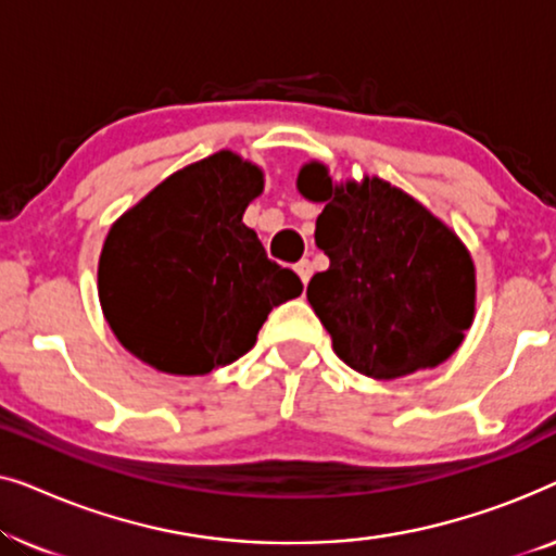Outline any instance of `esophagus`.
I'll list each match as a JSON object with an SVG mask.
<instances>
[{
  "label": "esophagus",
  "mask_w": 556,
  "mask_h": 556,
  "mask_svg": "<svg viewBox=\"0 0 556 556\" xmlns=\"http://www.w3.org/2000/svg\"><path fill=\"white\" fill-rule=\"evenodd\" d=\"M295 273H299V276H301L303 286H308L311 276H314V265H311V261H301V263H295Z\"/></svg>",
  "instance_id": "obj_1"
}]
</instances>
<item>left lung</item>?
Here are the masks:
<instances>
[{
    "mask_svg": "<svg viewBox=\"0 0 556 556\" xmlns=\"http://www.w3.org/2000/svg\"><path fill=\"white\" fill-rule=\"evenodd\" d=\"M299 189L326 202L316 245L329 268L311 278L306 295L339 359L375 379L445 362L476 308L473 261L463 242L377 177L333 187L321 164H306Z\"/></svg>",
    "mask_w": 556,
    "mask_h": 556,
    "instance_id": "8db88e82",
    "label": "left lung"
}]
</instances>
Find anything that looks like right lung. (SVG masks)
Here are the masks:
<instances>
[{"mask_svg":"<svg viewBox=\"0 0 556 556\" xmlns=\"http://www.w3.org/2000/svg\"><path fill=\"white\" fill-rule=\"evenodd\" d=\"M263 172L219 151L172 174L105 238L98 295L128 352L169 375H207L250 352L301 278L242 225Z\"/></svg>","mask_w":556,"mask_h":556,"instance_id":"1","label":"right lung"}]
</instances>
